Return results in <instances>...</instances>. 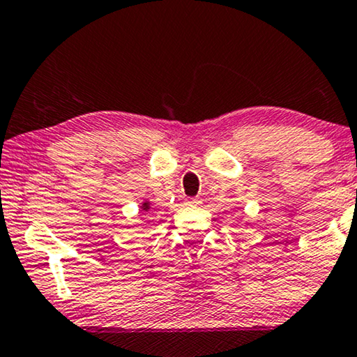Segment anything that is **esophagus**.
I'll list each match as a JSON object with an SVG mask.
<instances>
[{"instance_id":"esophagus-1","label":"esophagus","mask_w":357,"mask_h":357,"mask_svg":"<svg viewBox=\"0 0 357 357\" xmlns=\"http://www.w3.org/2000/svg\"><path fill=\"white\" fill-rule=\"evenodd\" d=\"M185 204H188V205H200V204H202V200H200V199H189V200H185Z\"/></svg>"}]
</instances>
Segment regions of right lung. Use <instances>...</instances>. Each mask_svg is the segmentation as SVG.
Here are the masks:
<instances>
[{
	"label": "right lung",
	"instance_id": "add662e5",
	"mask_svg": "<svg viewBox=\"0 0 357 357\" xmlns=\"http://www.w3.org/2000/svg\"><path fill=\"white\" fill-rule=\"evenodd\" d=\"M150 208H152V202L149 199H144L142 204L139 205V213H147Z\"/></svg>",
	"mask_w": 357,
	"mask_h": 357
}]
</instances>
